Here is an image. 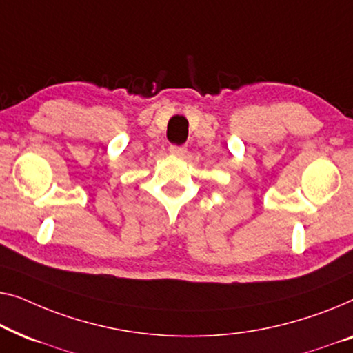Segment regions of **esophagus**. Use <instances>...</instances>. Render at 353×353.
I'll use <instances>...</instances> for the list:
<instances>
[{
	"instance_id": "obj_1",
	"label": "esophagus",
	"mask_w": 353,
	"mask_h": 353,
	"mask_svg": "<svg viewBox=\"0 0 353 353\" xmlns=\"http://www.w3.org/2000/svg\"><path fill=\"white\" fill-rule=\"evenodd\" d=\"M170 152H171V155H174V157H185V153H187V148L185 147H177V145H171L170 147Z\"/></svg>"
}]
</instances>
